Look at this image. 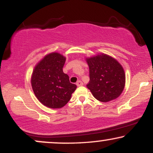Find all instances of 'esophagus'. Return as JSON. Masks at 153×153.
Returning a JSON list of instances; mask_svg holds the SVG:
<instances>
[{
	"label": "esophagus",
	"mask_w": 153,
	"mask_h": 153,
	"mask_svg": "<svg viewBox=\"0 0 153 153\" xmlns=\"http://www.w3.org/2000/svg\"><path fill=\"white\" fill-rule=\"evenodd\" d=\"M76 85H78V86H82V85H83V83H82L81 80H78V81L76 82Z\"/></svg>",
	"instance_id": "1"
}]
</instances>
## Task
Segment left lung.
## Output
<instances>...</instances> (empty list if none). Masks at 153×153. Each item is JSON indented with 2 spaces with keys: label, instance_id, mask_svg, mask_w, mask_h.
<instances>
[{
  "label": "left lung",
  "instance_id": "left-lung-1",
  "mask_svg": "<svg viewBox=\"0 0 153 153\" xmlns=\"http://www.w3.org/2000/svg\"><path fill=\"white\" fill-rule=\"evenodd\" d=\"M90 81L86 85L93 96L101 102H108L120 96L125 85V73L117 59L100 54L88 57Z\"/></svg>",
  "mask_w": 153,
  "mask_h": 153
}]
</instances>
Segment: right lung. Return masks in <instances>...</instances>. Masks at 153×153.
<instances>
[{
  "label": "right lung",
  "instance_id": "right-lung-1",
  "mask_svg": "<svg viewBox=\"0 0 153 153\" xmlns=\"http://www.w3.org/2000/svg\"><path fill=\"white\" fill-rule=\"evenodd\" d=\"M66 58L57 52L47 54L35 66L31 86L37 99L51 108H62L71 99L76 85L63 73Z\"/></svg>",
  "mask_w": 153,
  "mask_h": 153
}]
</instances>
